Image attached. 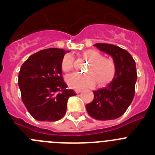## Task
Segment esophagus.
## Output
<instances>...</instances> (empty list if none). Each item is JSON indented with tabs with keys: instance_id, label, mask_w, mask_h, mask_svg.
<instances>
[{
	"instance_id": "34e87169",
	"label": "esophagus",
	"mask_w": 155,
	"mask_h": 155,
	"mask_svg": "<svg viewBox=\"0 0 155 155\" xmlns=\"http://www.w3.org/2000/svg\"><path fill=\"white\" fill-rule=\"evenodd\" d=\"M74 91L76 93H80V92H81V90H80V89H76V90H74Z\"/></svg>"
}]
</instances>
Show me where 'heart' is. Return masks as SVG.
I'll return each instance as SVG.
<instances>
[{
	"instance_id": "obj_1",
	"label": "heart",
	"mask_w": 155,
	"mask_h": 155,
	"mask_svg": "<svg viewBox=\"0 0 155 155\" xmlns=\"http://www.w3.org/2000/svg\"><path fill=\"white\" fill-rule=\"evenodd\" d=\"M83 56L90 64L86 70L85 74H71L67 76L66 81L73 88H85L97 84L99 86L107 84L113 80L116 74V64L112 58L103 57L95 50H87ZM74 68V57L66 54L61 62V69L64 72H70Z\"/></svg>"
}]
</instances>
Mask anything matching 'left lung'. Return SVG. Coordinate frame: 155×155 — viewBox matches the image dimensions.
I'll list each match as a JSON object with an SVG mask.
<instances>
[{
	"instance_id": "8db88e82",
	"label": "left lung",
	"mask_w": 155,
	"mask_h": 155,
	"mask_svg": "<svg viewBox=\"0 0 155 155\" xmlns=\"http://www.w3.org/2000/svg\"><path fill=\"white\" fill-rule=\"evenodd\" d=\"M94 46L113 57L116 71L111 83L93 91L94 99L86 105V109L95 120H115L125 113L134 99L137 78L136 64L132 56L119 46L108 43H96Z\"/></svg>"
}]
</instances>
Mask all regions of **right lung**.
Masks as SVG:
<instances>
[{"instance_id":"obj_1","label":"right lung","mask_w":155,"mask_h":155,"mask_svg":"<svg viewBox=\"0 0 155 155\" xmlns=\"http://www.w3.org/2000/svg\"><path fill=\"white\" fill-rule=\"evenodd\" d=\"M69 51L49 48L34 53L23 63L18 74L21 100L31 116L39 121L61 120L67 110L68 89L61 71L64 54Z\"/></svg>"}]
</instances>
